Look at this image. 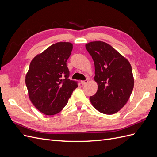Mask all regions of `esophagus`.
Listing matches in <instances>:
<instances>
[{"mask_svg":"<svg viewBox=\"0 0 157 157\" xmlns=\"http://www.w3.org/2000/svg\"><path fill=\"white\" fill-rule=\"evenodd\" d=\"M88 82H89V80H88V79H86L85 80H82V81H81V84H82V85H84V84H86Z\"/></svg>","mask_w":157,"mask_h":157,"instance_id":"1","label":"esophagus"}]
</instances>
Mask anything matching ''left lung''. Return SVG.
<instances>
[{
  "instance_id": "8db88e82",
  "label": "left lung",
  "mask_w": 157,
  "mask_h": 157,
  "mask_svg": "<svg viewBox=\"0 0 157 157\" xmlns=\"http://www.w3.org/2000/svg\"><path fill=\"white\" fill-rule=\"evenodd\" d=\"M86 48L94 60V80L98 85L97 92L90 97V102L101 113H116L125 105L134 88L131 65L104 42H91Z\"/></svg>"
}]
</instances>
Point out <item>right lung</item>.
<instances>
[{"label": "right lung", "instance_id": "right-lung-1", "mask_svg": "<svg viewBox=\"0 0 157 157\" xmlns=\"http://www.w3.org/2000/svg\"><path fill=\"white\" fill-rule=\"evenodd\" d=\"M73 50L70 42H57L35 57L26 75L30 100L41 113L54 115L67 105L78 81L69 78L67 66Z\"/></svg>", "mask_w": 157, "mask_h": 157}]
</instances>
